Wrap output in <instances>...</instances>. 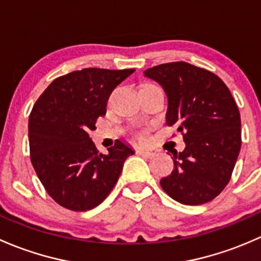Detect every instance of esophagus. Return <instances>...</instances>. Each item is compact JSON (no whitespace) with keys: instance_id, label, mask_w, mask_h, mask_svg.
<instances>
[{"instance_id":"1","label":"esophagus","mask_w":261,"mask_h":261,"mask_svg":"<svg viewBox=\"0 0 261 261\" xmlns=\"http://www.w3.org/2000/svg\"><path fill=\"white\" fill-rule=\"evenodd\" d=\"M136 154L141 155V156H145V158H151L154 155V152L150 151V150H145V149H138L136 150Z\"/></svg>"}]
</instances>
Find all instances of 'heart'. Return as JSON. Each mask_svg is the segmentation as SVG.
<instances>
[{"instance_id":"heart-1","label":"heart","mask_w":261,"mask_h":261,"mask_svg":"<svg viewBox=\"0 0 261 261\" xmlns=\"http://www.w3.org/2000/svg\"><path fill=\"white\" fill-rule=\"evenodd\" d=\"M140 138H143V136H140Z\"/></svg>"}]
</instances>
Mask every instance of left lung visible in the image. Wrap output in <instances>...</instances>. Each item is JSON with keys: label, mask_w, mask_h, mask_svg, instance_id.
Masks as SVG:
<instances>
[{"label": "left lung", "mask_w": 261, "mask_h": 261, "mask_svg": "<svg viewBox=\"0 0 261 261\" xmlns=\"http://www.w3.org/2000/svg\"><path fill=\"white\" fill-rule=\"evenodd\" d=\"M144 75L164 89L165 120L178 126L186 143L160 186L181 204L212 201L227 186L241 147L240 112L230 89L210 70L186 62L156 65Z\"/></svg>", "instance_id": "1"}]
</instances>
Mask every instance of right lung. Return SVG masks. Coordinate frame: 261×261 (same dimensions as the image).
Here are the masks:
<instances>
[{"instance_id": "add662e5", "label": "right lung", "mask_w": 261, "mask_h": 261, "mask_svg": "<svg viewBox=\"0 0 261 261\" xmlns=\"http://www.w3.org/2000/svg\"><path fill=\"white\" fill-rule=\"evenodd\" d=\"M135 69L86 68L57 78L34 105L29 117L33 167L49 196L72 211L94 208L109 196L133 147L116 141L109 154L89 138L106 114L109 97Z\"/></svg>"}]
</instances>
